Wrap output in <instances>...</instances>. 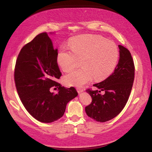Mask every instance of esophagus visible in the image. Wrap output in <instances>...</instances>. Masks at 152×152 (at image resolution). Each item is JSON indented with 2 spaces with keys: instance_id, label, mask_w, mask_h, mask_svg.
I'll list each match as a JSON object with an SVG mask.
<instances>
[{
  "instance_id": "34e87169",
  "label": "esophagus",
  "mask_w": 152,
  "mask_h": 152,
  "mask_svg": "<svg viewBox=\"0 0 152 152\" xmlns=\"http://www.w3.org/2000/svg\"><path fill=\"white\" fill-rule=\"evenodd\" d=\"M77 91L79 93H82V92L84 91V89H82V88H80V87H77Z\"/></svg>"
}]
</instances>
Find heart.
Masks as SVG:
<instances>
[{"label": "heart", "mask_w": 152, "mask_h": 152, "mask_svg": "<svg viewBox=\"0 0 152 152\" xmlns=\"http://www.w3.org/2000/svg\"><path fill=\"white\" fill-rule=\"evenodd\" d=\"M119 57L117 45L97 35H84L72 39L70 48L62 47L57 62L62 70L72 71L80 59L82 68L65 76L64 83L81 87L94 79L102 80L114 71Z\"/></svg>", "instance_id": "1"}]
</instances>
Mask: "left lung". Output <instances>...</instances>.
Returning a JSON list of instances; mask_svg holds the SVG:
<instances>
[{"instance_id":"1","label":"left lung","mask_w":152,"mask_h":152,"mask_svg":"<svg viewBox=\"0 0 152 152\" xmlns=\"http://www.w3.org/2000/svg\"><path fill=\"white\" fill-rule=\"evenodd\" d=\"M120 58L112 75L99 83L94 84L100 91L87 89L92 103L85 108L87 116L96 121L104 122L121 112L129 97L134 79V65L127 48L118 45ZM101 90L105 91L102 95Z\"/></svg>"}]
</instances>
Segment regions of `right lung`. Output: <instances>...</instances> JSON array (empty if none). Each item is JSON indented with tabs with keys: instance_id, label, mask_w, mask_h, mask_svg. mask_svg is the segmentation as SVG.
<instances>
[{
	"instance_id": "obj_1",
	"label": "right lung",
	"mask_w": 152,
	"mask_h": 152,
	"mask_svg": "<svg viewBox=\"0 0 152 152\" xmlns=\"http://www.w3.org/2000/svg\"><path fill=\"white\" fill-rule=\"evenodd\" d=\"M57 56L58 49L44 32L23 46L16 62L15 80L21 102L32 117L44 123L62 117L67 103L78 96L73 87L65 88L56 82L61 76ZM52 87L57 94L50 91Z\"/></svg>"
}]
</instances>
